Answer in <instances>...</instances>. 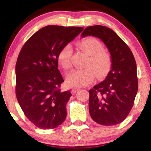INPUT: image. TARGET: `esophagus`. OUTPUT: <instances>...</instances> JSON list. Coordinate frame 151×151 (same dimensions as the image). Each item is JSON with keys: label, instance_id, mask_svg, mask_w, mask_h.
Here are the masks:
<instances>
[{"label": "esophagus", "instance_id": "1", "mask_svg": "<svg viewBox=\"0 0 151 151\" xmlns=\"http://www.w3.org/2000/svg\"><path fill=\"white\" fill-rule=\"evenodd\" d=\"M80 88H74L72 89V93H73V94H74V93H76L78 91H79Z\"/></svg>", "mask_w": 151, "mask_h": 151}]
</instances>
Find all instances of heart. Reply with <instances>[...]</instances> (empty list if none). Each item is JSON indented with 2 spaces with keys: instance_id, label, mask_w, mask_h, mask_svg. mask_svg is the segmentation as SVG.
Masks as SVG:
<instances>
[{
  "instance_id": "1",
  "label": "heart",
  "mask_w": 151,
  "mask_h": 151,
  "mask_svg": "<svg viewBox=\"0 0 151 151\" xmlns=\"http://www.w3.org/2000/svg\"><path fill=\"white\" fill-rule=\"evenodd\" d=\"M77 45L88 55L86 63V68L74 70L67 76L66 83L70 87H83L98 79L104 78L111 67V57L109 53L103 49V45L94 37H86L77 43ZM72 49L70 45L64 46L58 54V61L65 70L71 68Z\"/></svg>"
}]
</instances>
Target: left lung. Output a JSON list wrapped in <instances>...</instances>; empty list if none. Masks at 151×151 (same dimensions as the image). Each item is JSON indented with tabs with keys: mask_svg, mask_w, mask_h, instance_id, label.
I'll use <instances>...</instances> for the list:
<instances>
[{
	"mask_svg": "<svg viewBox=\"0 0 151 151\" xmlns=\"http://www.w3.org/2000/svg\"><path fill=\"white\" fill-rule=\"evenodd\" d=\"M88 35L100 39L111 57L106 79L89 90L90 115L100 125H117L129 114L138 91L136 61L128 46L111 28L88 26L81 36Z\"/></svg>",
	"mask_w": 151,
	"mask_h": 151,
	"instance_id": "obj_1",
	"label": "left lung"
}]
</instances>
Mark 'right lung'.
<instances>
[{"label":"right lung","instance_id":"1","mask_svg":"<svg viewBox=\"0 0 151 151\" xmlns=\"http://www.w3.org/2000/svg\"><path fill=\"white\" fill-rule=\"evenodd\" d=\"M83 30L82 27L45 26L23 46L16 63V95L28 119L38 128H56L67 116L70 91L61 92L64 81L58 54Z\"/></svg>","mask_w":151,"mask_h":151}]
</instances>
